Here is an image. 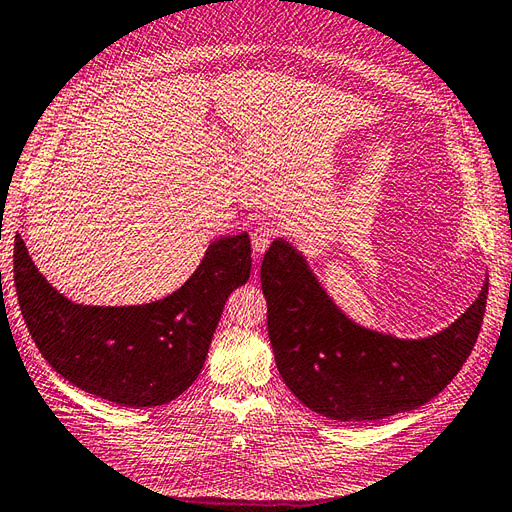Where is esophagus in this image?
<instances>
[{"mask_svg": "<svg viewBox=\"0 0 512 512\" xmlns=\"http://www.w3.org/2000/svg\"><path fill=\"white\" fill-rule=\"evenodd\" d=\"M276 234H278V230H276V226H273V223H258V226L252 230L254 254L256 256L265 254L267 249H269V245H271V241L276 239Z\"/></svg>", "mask_w": 512, "mask_h": 512, "instance_id": "1", "label": "esophagus"}]
</instances>
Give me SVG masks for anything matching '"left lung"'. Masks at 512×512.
<instances>
[{"label":"left lung","instance_id":"obj_1","mask_svg":"<svg viewBox=\"0 0 512 512\" xmlns=\"http://www.w3.org/2000/svg\"><path fill=\"white\" fill-rule=\"evenodd\" d=\"M267 328L284 384L315 413L378 421L439 395L480 334L489 280L463 315L423 339L360 326L334 304L302 252L276 239L260 267Z\"/></svg>","mask_w":512,"mask_h":512}]
</instances>
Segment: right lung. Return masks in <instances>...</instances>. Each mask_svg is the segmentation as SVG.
<instances>
[{"instance_id": "add662e5", "label": "right lung", "mask_w": 512, "mask_h": 512, "mask_svg": "<svg viewBox=\"0 0 512 512\" xmlns=\"http://www.w3.org/2000/svg\"><path fill=\"white\" fill-rule=\"evenodd\" d=\"M252 271L249 234L221 236L178 291L141 306L73 304L15 239L21 315L43 358L78 389L145 408L176 400L197 380L228 297Z\"/></svg>"}]
</instances>
